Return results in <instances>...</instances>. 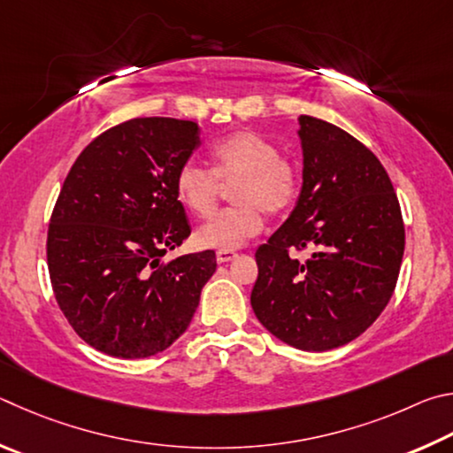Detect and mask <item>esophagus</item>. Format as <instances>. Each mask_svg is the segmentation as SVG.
I'll list each match as a JSON object with an SVG mask.
<instances>
[{
  "label": "esophagus",
  "instance_id": "esophagus-1",
  "mask_svg": "<svg viewBox=\"0 0 453 453\" xmlns=\"http://www.w3.org/2000/svg\"><path fill=\"white\" fill-rule=\"evenodd\" d=\"M236 257V252L234 250H219L217 252V263L219 265H226V263H231V260H234Z\"/></svg>",
  "mask_w": 453,
  "mask_h": 453
}]
</instances>
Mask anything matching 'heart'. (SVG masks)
Listing matches in <instances>:
<instances>
[{
	"label": "heart",
	"instance_id": "heart-1",
	"mask_svg": "<svg viewBox=\"0 0 453 453\" xmlns=\"http://www.w3.org/2000/svg\"><path fill=\"white\" fill-rule=\"evenodd\" d=\"M231 184L233 209L195 233L204 249L236 250L255 239L263 231V212L279 214L295 203L298 171L263 134L239 131L212 147L211 169L193 161L182 165L174 177V195L190 214L206 219L217 211L220 185Z\"/></svg>",
	"mask_w": 453,
	"mask_h": 453
}]
</instances>
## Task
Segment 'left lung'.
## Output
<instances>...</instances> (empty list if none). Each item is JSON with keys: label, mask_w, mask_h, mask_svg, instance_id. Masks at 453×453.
Here are the masks:
<instances>
[{"label": "left lung", "mask_w": 453, "mask_h": 453, "mask_svg": "<svg viewBox=\"0 0 453 453\" xmlns=\"http://www.w3.org/2000/svg\"><path fill=\"white\" fill-rule=\"evenodd\" d=\"M303 190L287 222L257 250L250 304L260 324L306 352L344 346L394 295L403 257L398 196L382 163L340 127L300 115ZM311 248L306 261L292 250Z\"/></svg>", "instance_id": "8db88e82"}]
</instances>
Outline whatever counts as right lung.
<instances>
[{
    "mask_svg": "<svg viewBox=\"0 0 453 453\" xmlns=\"http://www.w3.org/2000/svg\"><path fill=\"white\" fill-rule=\"evenodd\" d=\"M201 145L198 125L139 117L111 127L71 166L51 212L53 295L87 344L147 358L188 328L217 271L214 250L163 263L190 234L174 177Z\"/></svg>",
    "mask_w": 453,
    "mask_h": 453,
    "instance_id": "1",
    "label": "right lung"
}]
</instances>
